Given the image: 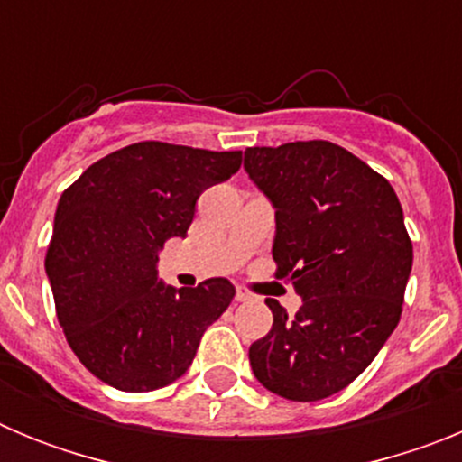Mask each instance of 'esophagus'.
Returning <instances> with one entry per match:
<instances>
[{"mask_svg":"<svg viewBox=\"0 0 462 462\" xmlns=\"http://www.w3.org/2000/svg\"><path fill=\"white\" fill-rule=\"evenodd\" d=\"M236 300H238V303H252V300H256V296L247 291V289L238 287L236 289Z\"/></svg>","mask_w":462,"mask_h":462,"instance_id":"34e87169","label":"esophagus"}]
</instances>
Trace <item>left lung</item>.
<instances>
[{"label":"left lung","instance_id":"8db88e82","mask_svg":"<svg viewBox=\"0 0 462 462\" xmlns=\"http://www.w3.org/2000/svg\"><path fill=\"white\" fill-rule=\"evenodd\" d=\"M245 171L275 208L273 259L303 305L268 298L273 328L250 346L254 377L296 402L352 383L395 330L411 240L386 178L328 141L247 148Z\"/></svg>","mask_w":462,"mask_h":462}]
</instances>
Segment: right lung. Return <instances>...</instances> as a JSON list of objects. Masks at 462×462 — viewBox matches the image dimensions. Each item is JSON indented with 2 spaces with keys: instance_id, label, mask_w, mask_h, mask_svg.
<instances>
[{
  "instance_id": "right-lung-1",
  "label": "right lung",
  "mask_w": 462,
  "mask_h": 462,
  "mask_svg": "<svg viewBox=\"0 0 462 462\" xmlns=\"http://www.w3.org/2000/svg\"><path fill=\"white\" fill-rule=\"evenodd\" d=\"M243 152L143 141L94 162L57 203L46 275L73 354L120 391L162 389L189 370L203 330L236 289L224 277L175 289L159 252L185 238L196 201Z\"/></svg>"
}]
</instances>
